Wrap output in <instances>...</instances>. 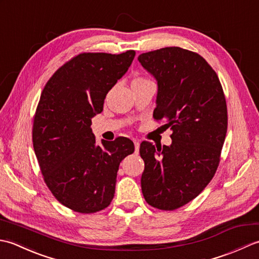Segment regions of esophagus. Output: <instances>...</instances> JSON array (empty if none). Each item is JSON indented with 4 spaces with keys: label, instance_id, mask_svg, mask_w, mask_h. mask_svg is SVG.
Returning <instances> with one entry per match:
<instances>
[{
    "label": "esophagus",
    "instance_id": "obj_1",
    "mask_svg": "<svg viewBox=\"0 0 259 259\" xmlns=\"http://www.w3.org/2000/svg\"><path fill=\"white\" fill-rule=\"evenodd\" d=\"M134 144H135V153H138V152H139V147H140L139 141L135 140V141H134Z\"/></svg>",
    "mask_w": 259,
    "mask_h": 259
}]
</instances>
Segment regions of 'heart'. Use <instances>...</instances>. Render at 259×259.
Instances as JSON below:
<instances>
[{
	"label": "heart",
	"mask_w": 259,
	"mask_h": 259,
	"mask_svg": "<svg viewBox=\"0 0 259 259\" xmlns=\"http://www.w3.org/2000/svg\"><path fill=\"white\" fill-rule=\"evenodd\" d=\"M148 82H150L145 76H136V78L131 82V85H135V84H142V83H148Z\"/></svg>",
	"instance_id": "heart-1"
}]
</instances>
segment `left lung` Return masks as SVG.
<instances>
[{
  "label": "left lung",
  "instance_id": "left-lung-1",
  "mask_svg": "<svg viewBox=\"0 0 259 259\" xmlns=\"http://www.w3.org/2000/svg\"><path fill=\"white\" fill-rule=\"evenodd\" d=\"M138 60L158 82L153 118L172 130L170 146L141 142V190L150 206L175 210L195 199L216 174L227 133L226 99L217 73L196 52L169 47Z\"/></svg>",
  "mask_w": 259,
  "mask_h": 259
}]
</instances>
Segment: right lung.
Segmentation results:
<instances>
[{"instance_id": "right-lung-1", "label": "right lung", "mask_w": 259, "mask_h": 259, "mask_svg": "<svg viewBox=\"0 0 259 259\" xmlns=\"http://www.w3.org/2000/svg\"><path fill=\"white\" fill-rule=\"evenodd\" d=\"M134 50L80 53L59 68L43 89L32 140L43 179L63 206L93 213L112 201L119 164L135 151L125 137L96 144L91 118L103 110L109 90L128 71Z\"/></svg>"}]
</instances>
